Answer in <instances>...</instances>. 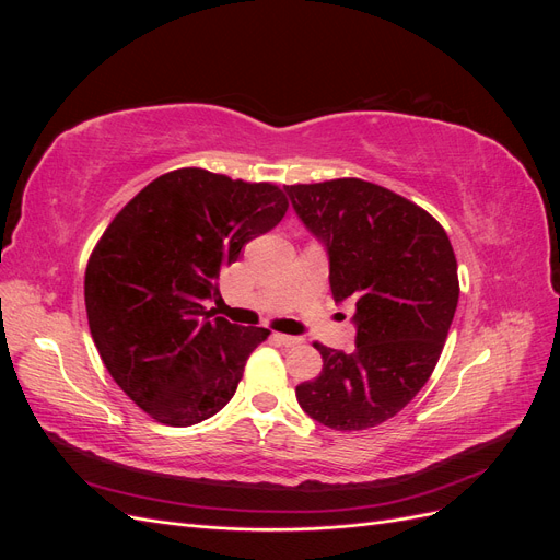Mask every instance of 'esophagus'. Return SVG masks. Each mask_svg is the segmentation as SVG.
Here are the masks:
<instances>
[{
    "label": "esophagus",
    "mask_w": 560,
    "mask_h": 560,
    "mask_svg": "<svg viewBox=\"0 0 560 560\" xmlns=\"http://www.w3.org/2000/svg\"><path fill=\"white\" fill-rule=\"evenodd\" d=\"M273 341L278 346H284V348H292V346H299L301 338L299 336H290V334H273Z\"/></svg>",
    "instance_id": "obj_1"
}]
</instances>
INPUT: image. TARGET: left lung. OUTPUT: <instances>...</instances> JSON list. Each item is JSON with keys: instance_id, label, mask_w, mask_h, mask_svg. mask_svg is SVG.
Returning <instances> with one entry per match:
<instances>
[{"instance_id": "left-lung-1", "label": "left lung", "mask_w": 560, "mask_h": 560, "mask_svg": "<svg viewBox=\"0 0 560 560\" xmlns=\"http://www.w3.org/2000/svg\"><path fill=\"white\" fill-rule=\"evenodd\" d=\"M325 243L334 301H354V350L313 343L322 371L296 385L301 409L331 430L397 416L444 350L460 284L444 226L416 202L358 177L284 186Z\"/></svg>"}]
</instances>
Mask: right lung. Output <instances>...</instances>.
I'll list each match as a JSON object with an SVG mask.
<instances>
[{
	"mask_svg": "<svg viewBox=\"0 0 560 560\" xmlns=\"http://www.w3.org/2000/svg\"><path fill=\"white\" fill-rule=\"evenodd\" d=\"M287 208L270 182L179 167L147 184L97 241L83 280L91 336L116 385L156 422L196 425L235 395L270 331L202 303L219 296V270Z\"/></svg>",
	"mask_w": 560,
	"mask_h": 560,
	"instance_id": "1",
	"label": "right lung"
}]
</instances>
